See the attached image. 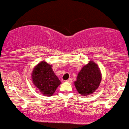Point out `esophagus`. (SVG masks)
Segmentation results:
<instances>
[{
    "label": "esophagus",
    "instance_id": "34e87169",
    "mask_svg": "<svg viewBox=\"0 0 129 129\" xmlns=\"http://www.w3.org/2000/svg\"><path fill=\"white\" fill-rule=\"evenodd\" d=\"M66 82H68V83H72V79H71V78H69V79L68 80H66Z\"/></svg>",
    "mask_w": 129,
    "mask_h": 129
}]
</instances>
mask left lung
Returning <instances> with one entry per match:
<instances>
[{"instance_id": "left-lung-1", "label": "left lung", "mask_w": 129, "mask_h": 129, "mask_svg": "<svg viewBox=\"0 0 129 129\" xmlns=\"http://www.w3.org/2000/svg\"><path fill=\"white\" fill-rule=\"evenodd\" d=\"M101 80L100 70L98 65L92 61L80 71L74 84L78 93L86 96L95 92L99 87Z\"/></svg>"}]
</instances>
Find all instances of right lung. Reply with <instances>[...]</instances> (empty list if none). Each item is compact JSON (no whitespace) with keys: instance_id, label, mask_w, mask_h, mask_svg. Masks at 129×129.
I'll use <instances>...</instances> for the list:
<instances>
[{"instance_id":"add662e5","label":"right lung","mask_w":129,"mask_h":129,"mask_svg":"<svg viewBox=\"0 0 129 129\" xmlns=\"http://www.w3.org/2000/svg\"><path fill=\"white\" fill-rule=\"evenodd\" d=\"M32 80L36 87L45 95L51 96L55 91L61 81L54 74L50 65L42 61L34 68Z\"/></svg>"}]
</instances>
